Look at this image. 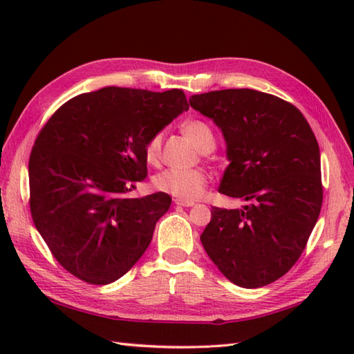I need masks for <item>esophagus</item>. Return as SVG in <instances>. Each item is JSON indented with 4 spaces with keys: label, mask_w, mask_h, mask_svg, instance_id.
<instances>
[{
    "label": "esophagus",
    "mask_w": 354,
    "mask_h": 354,
    "mask_svg": "<svg viewBox=\"0 0 354 354\" xmlns=\"http://www.w3.org/2000/svg\"><path fill=\"white\" fill-rule=\"evenodd\" d=\"M175 205H179V207H193L194 202H187V201H181V199H175Z\"/></svg>",
    "instance_id": "obj_1"
}]
</instances>
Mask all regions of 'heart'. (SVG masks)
Masks as SVG:
<instances>
[{"label": "heart", "mask_w": 354, "mask_h": 354, "mask_svg": "<svg viewBox=\"0 0 354 354\" xmlns=\"http://www.w3.org/2000/svg\"><path fill=\"white\" fill-rule=\"evenodd\" d=\"M183 132L189 137L201 152H209L214 147L213 129L202 120H189L183 124ZM164 132H155L145 145V158L149 164H158L161 160ZM156 190L167 193L176 199L193 202L205 193L208 175L202 169H165L156 173L152 179Z\"/></svg>", "instance_id": "heart-1"}]
</instances>
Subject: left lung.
Wrapping results in <instances>:
<instances>
[{
	"mask_svg": "<svg viewBox=\"0 0 354 354\" xmlns=\"http://www.w3.org/2000/svg\"><path fill=\"white\" fill-rule=\"evenodd\" d=\"M190 106L212 118L227 142L219 193L250 202L213 207L201 242L231 283L261 288L295 265L318 221V141L299 109L255 89L196 94Z\"/></svg>",
	"mask_w": 354,
	"mask_h": 354,
	"instance_id": "1",
	"label": "left lung"
}]
</instances>
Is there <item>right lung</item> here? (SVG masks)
<instances>
[{"label": "right lung", "instance_id": "right-lung-1", "mask_svg": "<svg viewBox=\"0 0 354 354\" xmlns=\"http://www.w3.org/2000/svg\"><path fill=\"white\" fill-rule=\"evenodd\" d=\"M184 111L181 89L108 86L73 97L42 127L28 161L30 212L70 274L109 284L146 252L171 198L127 193L147 176L146 141Z\"/></svg>", "mask_w": 354, "mask_h": 354}]
</instances>
